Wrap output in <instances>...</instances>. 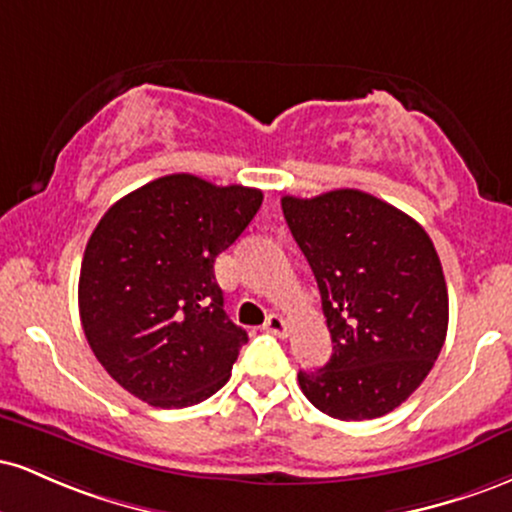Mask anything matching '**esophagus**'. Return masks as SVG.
Masks as SVG:
<instances>
[{
	"mask_svg": "<svg viewBox=\"0 0 512 512\" xmlns=\"http://www.w3.org/2000/svg\"><path fill=\"white\" fill-rule=\"evenodd\" d=\"M264 330L272 332L274 337L284 339V337H289V322H286L281 315H269L267 322H264Z\"/></svg>",
	"mask_w": 512,
	"mask_h": 512,
	"instance_id": "esophagus-1",
	"label": "esophagus"
}]
</instances>
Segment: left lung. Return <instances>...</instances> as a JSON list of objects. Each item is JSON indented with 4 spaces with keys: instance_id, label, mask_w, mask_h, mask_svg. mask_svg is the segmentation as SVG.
<instances>
[{
    "instance_id": "obj_1",
    "label": "left lung",
    "mask_w": 512,
    "mask_h": 512,
    "mask_svg": "<svg viewBox=\"0 0 512 512\" xmlns=\"http://www.w3.org/2000/svg\"><path fill=\"white\" fill-rule=\"evenodd\" d=\"M313 269L334 354L298 385L339 421L385 416L416 390L448 334V286L424 228L383 199L332 190L281 199Z\"/></svg>"
}]
</instances>
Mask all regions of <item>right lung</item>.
<instances>
[{
	"mask_svg": "<svg viewBox=\"0 0 512 512\" xmlns=\"http://www.w3.org/2000/svg\"><path fill=\"white\" fill-rule=\"evenodd\" d=\"M260 204L255 187L175 173L105 211L81 262L79 315L117 385L151 407L182 409L228 383L248 332L223 310L214 262Z\"/></svg>",
	"mask_w": 512,
	"mask_h": 512,
	"instance_id": "1",
	"label": "right lung"
}]
</instances>
